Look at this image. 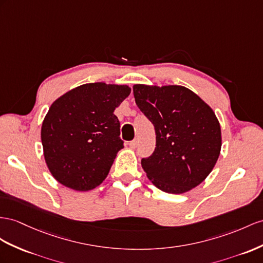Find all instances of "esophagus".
<instances>
[{
	"label": "esophagus",
	"mask_w": 263,
	"mask_h": 263,
	"mask_svg": "<svg viewBox=\"0 0 263 263\" xmlns=\"http://www.w3.org/2000/svg\"><path fill=\"white\" fill-rule=\"evenodd\" d=\"M129 145H130L131 149H136V147L138 146V141H137V140H133V141H131V142L129 143Z\"/></svg>",
	"instance_id": "esophagus-1"
}]
</instances>
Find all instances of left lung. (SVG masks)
<instances>
[{
    "mask_svg": "<svg viewBox=\"0 0 263 263\" xmlns=\"http://www.w3.org/2000/svg\"><path fill=\"white\" fill-rule=\"evenodd\" d=\"M136 103L156 130V149L142 159L158 189L181 194L203 182L217 163L222 139L213 110L187 87L134 84Z\"/></svg>",
    "mask_w": 263,
    "mask_h": 263,
    "instance_id": "left-lung-1",
    "label": "left lung"
}]
</instances>
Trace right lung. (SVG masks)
<instances>
[{
	"instance_id": "obj_1",
	"label": "right lung",
	"mask_w": 263,
	"mask_h": 263,
	"mask_svg": "<svg viewBox=\"0 0 263 263\" xmlns=\"http://www.w3.org/2000/svg\"><path fill=\"white\" fill-rule=\"evenodd\" d=\"M130 93L127 85L86 83L52 103L41 140L45 163L58 182L76 191L103 182L123 147L113 112Z\"/></svg>"
}]
</instances>
